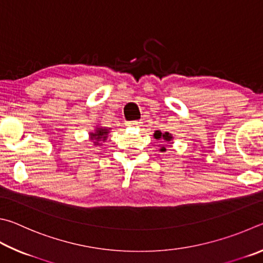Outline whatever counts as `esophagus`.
I'll return each instance as SVG.
<instances>
[{
	"label": "esophagus",
	"mask_w": 263,
	"mask_h": 263,
	"mask_svg": "<svg viewBox=\"0 0 263 263\" xmlns=\"http://www.w3.org/2000/svg\"><path fill=\"white\" fill-rule=\"evenodd\" d=\"M141 123H142V122L140 121V120H135V121H129V122L127 123V126H128V127H140Z\"/></svg>",
	"instance_id": "1"
}]
</instances>
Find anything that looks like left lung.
I'll use <instances>...</instances> for the list:
<instances>
[{
  "instance_id": "8db88e82",
  "label": "left lung",
  "mask_w": 263,
  "mask_h": 263,
  "mask_svg": "<svg viewBox=\"0 0 263 263\" xmlns=\"http://www.w3.org/2000/svg\"><path fill=\"white\" fill-rule=\"evenodd\" d=\"M154 137H155L156 140H158V141L166 142L167 144H171L172 143V140H173V137H172L171 134H170V133H167V132L162 133L160 130H156L155 134H154ZM160 151H162V153H164V151H166V148H165L164 144L162 146V149H160Z\"/></svg>"
}]
</instances>
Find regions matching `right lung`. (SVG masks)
Masks as SVG:
<instances>
[{
    "mask_svg": "<svg viewBox=\"0 0 263 263\" xmlns=\"http://www.w3.org/2000/svg\"><path fill=\"white\" fill-rule=\"evenodd\" d=\"M108 129L106 127H99L96 128L95 133H90V140L93 141L95 145H99V142L103 141L105 142L107 140V135H108Z\"/></svg>",
    "mask_w": 263,
    "mask_h": 263,
    "instance_id": "1",
    "label": "right lung"
}]
</instances>
